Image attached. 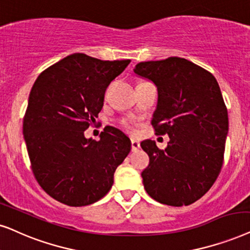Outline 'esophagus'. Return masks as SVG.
Here are the masks:
<instances>
[{
	"mask_svg": "<svg viewBox=\"0 0 250 250\" xmlns=\"http://www.w3.org/2000/svg\"><path fill=\"white\" fill-rule=\"evenodd\" d=\"M131 148H132V151H137L138 149L140 148V144H139L138 141L132 140V141H131Z\"/></svg>",
	"mask_w": 250,
	"mask_h": 250,
	"instance_id": "34e87169",
	"label": "esophagus"
}]
</instances>
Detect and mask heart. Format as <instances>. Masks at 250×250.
<instances>
[{
    "instance_id": "obj_1",
    "label": "heart",
    "mask_w": 250,
    "mask_h": 250,
    "mask_svg": "<svg viewBox=\"0 0 250 250\" xmlns=\"http://www.w3.org/2000/svg\"><path fill=\"white\" fill-rule=\"evenodd\" d=\"M119 123H121V126L125 131H127L128 133H134L135 122L132 118H123Z\"/></svg>"
}]
</instances>
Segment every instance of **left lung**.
Wrapping results in <instances>:
<instances>
[{
  "label": "left lung",
  "instance_id": "1",
  "mask_svg": "<svg viewBox=\"0 0 250 250\" xmlns=\"http://www.w3.org/2000/svg\"><path fill=\"white\" fill-rule=\"evenodd\" d=\"M134 72L156 85L151 125L157 135L170 138L165 149L141 142L149 156L141 173L146 192L167 206H189L211 188L224 162L229 116L218 83L180 57L141 62Z\"/></svg>",
  "mask_w": 250,
  "mask_h": 250
}]
</instances>
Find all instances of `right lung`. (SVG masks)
I'll return each instance as SVG.
<instances>
[{"label":"right lung","mask_w":250,"mask_h":250,"mask_svg":"<svg viewBox=\"0 0 250 250\" xmlns=\"http://www.w3.org/2000/svg\"><path fill=\"white\" fill-rule=\"evenodd\" d=\"M129 63L76 53L35 80L22 133L35 179L58 202L83 207L102 199L131 150L129 139L111 126L99 141L83 135L102 110L106 87Z\"/></svg>","instance_id":"add662e5"}]
</instances>
